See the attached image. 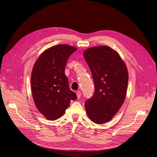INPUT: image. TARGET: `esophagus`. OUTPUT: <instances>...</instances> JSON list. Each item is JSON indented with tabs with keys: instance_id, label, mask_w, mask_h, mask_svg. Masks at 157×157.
<instances>
[{
	"instance_id": "obj_1",
	"label": "esophagus",
	"mask_w": 157,
	"mask_h": 157,
	"mask_svg": "<svg viewBox=\"0 0 157 157\" xmlns=\"http://www.w3.org/2000/svg\"><path fill=\"white\" fill-rule=\"evenodd\" d=\"M76 95H77V97H78V98H80V97H81V92H80V91L77 92H76Z\"/></svg>"
}]
</instances>
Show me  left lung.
Returning <instances> with one entry per match:
<instances>
[{
  "label": "left lung",
  "instance_id": "1",
  "mask_svg": "<svg viewBox=\"0 0 157 157\" xmlns=\"http://www.w3.org/2000/svg\"><path fill=\"white\" fill-rule=\"evenodd\" d=\"M83 55L95 86L94 93L86 101L85 107L91 120L102 124L113 118L125 101L128 71L119 54L108 46L90 48Z\"/></svg>",
  "mask_w": 157,
  "mask_h": 157
}]
</instances>
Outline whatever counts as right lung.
I'll return each instance as SVG.
<instances>
[{
	"instance_id": "1",
	"label": "right lung",
	"mask_w": 157,
	"mask_h": 157,
	"mask_svg": "<svg viewBox=\"0 0 157 157\" xmlns=\"http://www.w3.org/2000/svg\"><path fill=\"white\" fill-rule=\"evenodd\" d=\"M76 48L59 44L48 48L38 58L33 67L31 87L33 98L39 111L49 120L61 117L77 98L71 91L65 74L67 60Z\"/></svg>"
}]
</instances>
